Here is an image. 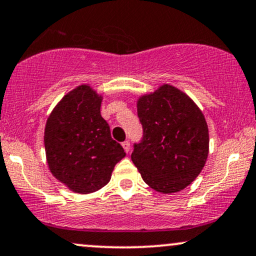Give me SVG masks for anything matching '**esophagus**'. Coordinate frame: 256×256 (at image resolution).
Wrapping results in <instances>:
<instances>
[{"label":"esophagus","mask_w":256,"mask_h":256,"mask_svg":"<svg viewBox=\"0 0 256 256\" xmlns=\"http://www.w3.org/2000/svg\"><path fill=\"white\" fill-rule=\"evenodd\" d=\"M122 148H124V150H125L126 152H130L131 144H130V142H128V140H125V142H122Z\"/></svg>","instance_id":"obj_1"}]
</instances>
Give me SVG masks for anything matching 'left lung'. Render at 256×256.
<instances>
[{
    "label": "left lung",
    "instance_id": "8db88e82",
    "mask_svg": "<svg viewBox=\"0 0 256 256\" xmlns=\"http://www.w3.org/2000/svg\"><path fill=\"white\" fill-rule=\"evenodd\" d=\"M143 137L131 160L152 189L178 192L201 173L210 136L204 116L186 94L170 84L137 101Z\"/></svg>",
    "mask_w": 256,
    "mask_h": 256
}]
</instances>
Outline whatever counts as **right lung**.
Segmentation results:
<instances>
[{
  "mask_svg": "<svg viewBox=\"0 0 256 256\" xmlns=\"http://www.w3.org/2000/svg\"><path fill=\"white\" fill-rule=\"evenodd\" d=\"M102 96L83 84L55 106L44 130L46 162L52 174L78 194H90L110 180L125 156L101 116Z\"/></svg>",
  "mask_w": 256,
  "mask_h": 256,
  "instance_id": "obj_1",
  "label": "right lung"
}]
</instances>
